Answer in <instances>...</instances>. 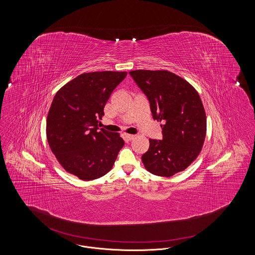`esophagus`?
<instances>
[{
  "mask_svg": "<svg viewBox=\"0 0 255 255\" xmlns=\"http://www.w3.org/2000/svg\"><path fill=\"white\" fill-rule=\"evenodd\" d=\"M126 137H127L128 139L132 140V139H133V138L135 137V135H134V134H130V133H126Z\"/></svg>",
  "mask_w": 255,
  "mask_h": 255,
  "instance_id": "esophagus-1",
  "label": "esophagus"
}]
</instances>
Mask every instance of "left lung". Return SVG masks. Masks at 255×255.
<instances>
[{
	"label": "left lung",
	"instance_id": "1",
	"mask_svg": "<svg viewBox=\"0 0 255 255\" xmlns=\"http://www.w3.org/2000/svg\"><path fill=\"white\" fill-rule=\"evenodd\" d=\"M150 102L153 119L162 122V140L149 139L141 160L146 170L171 177L187 168L199 156L206 134V117L194 87L168 71L130 72Z\"/></svg>",
	"mask_w": 255,
	"mask_h": 255
}]
</instances>
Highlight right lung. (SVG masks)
I'll list each match as a JSON object with an SVG mask.
<instances>
[{
  "label": "right lung",
  "instance_id": "1",
  "mask_svg": "<svg viewBox=\"0 0 255 255\" xmlns=\"http://www.w3.org/2000/svg\"><path fill=\"white\" fill-rule=\"evenodd\" d=\"M126 72L82 73L56 93L47 118V138L63 168L82 181L112 169L124 140L97 124L112 92Z\"/></svg>",
  "mask_w": 255,
  "mask_h": 255
}]
</instances>
